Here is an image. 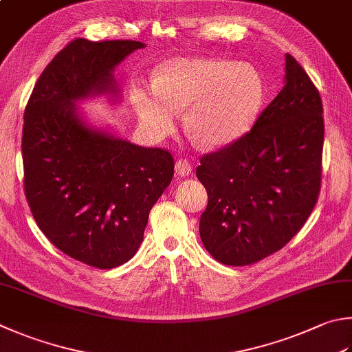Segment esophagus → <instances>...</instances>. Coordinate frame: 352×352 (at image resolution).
Wrapping results in <instances>:
<instances>
[{"label": "esophagus", "instance_id": "1", "mask_svg": "<svg viewBox=\"0 0 352 352\" xmlns=\"http://www.w3.org/2000/svg\"><path fill=\"white\" fill-rule=\"evenodd\" d=\"M193 171V165L188 161L187 157H181L176 161V173L179 176H188Z\"/></svg>", "mask_w": 352, "mask_h": 352}]
</instances>
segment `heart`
<instances>
[{
  "label": "heart",
  "mask_w": 352,
  "mask_h": 352,
  "mask_svg": "<svg viewBox=\"0 0 352 352\" xmlns=\"http://www.w3.org/2000/svg\"><path fill=\"white\" fill-rule=\"evenodd\" d=\"M263 79L254 65L221 58H173L159 65L153 87H135L131 101L156 135L173 129L177 110L205 147L234 142L253 127L263 102Z\"/></svg>",
  "instance_id": "obj_1"
}]
</instances>
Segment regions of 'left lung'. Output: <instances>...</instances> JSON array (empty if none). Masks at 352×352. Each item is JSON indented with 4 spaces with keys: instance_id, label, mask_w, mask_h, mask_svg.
Masks as SVG:
<instances>
[{
    "instance_id": "1",
    "label": "left lung",
    "mask_w": 352,
    "mask_h": 352,
    "mask_svg": "<svg viewBox=\"0 0 352 352\" xmlns=\"http://www.w3.org/2000/svg\"><path fill=\"white\" fill-rule=\"evenodd\" d=\"M285 72L283 89L253 129L204 155L196 170L208 195L199 233L223 265H253L283 248L308 221L320 193V94L289 53Z\"/></svg>"
}]
</instances>
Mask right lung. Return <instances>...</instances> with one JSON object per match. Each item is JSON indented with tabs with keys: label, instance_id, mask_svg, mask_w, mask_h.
<instances>
[{
	"label": "right lung",
	"instance_id": "right-lung-1",
	"mask_svg": "<svg viewBox=\"0 0 352 352\" xmlns=\"http://www.w3.org/2000/svg\"><path fill=\"white\" fill-rule=\"evenodd\" d=\"M144 47L131 39H73L38 78L24 110V195L33 219L64 254L101 270L136 254L175 161L168 150L87 127L75 101L115 94L111 72Z\"/></svg>",
	"mask_w": 352,
	"mask_h": 352
}]
</instances>
